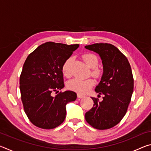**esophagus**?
Returning <instances> with one entry per match:
<instances>
[{"mask_svg": "<svg viewBox=\"0 0 151 151\" xmlns=\"http://www.w3.org/2000/svg\"><path fill=\"white\" fill-rule=\"evenodd\" d=\"M84 96H85L83 95V94H77V97H78V98H79V99H82V98H83Z\"/></svg>", "mask_w": 151, "mask_h": 151, "instance_id": "1", "label": "esophagus"}]
</instances>
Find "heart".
Masks as SVG:
<instances>
[{
    "instance_id": "obj_1",
    "label": "heart",
    "mask_w": 151,
    "mask_h": 151,
    "mask_svg": "<svg viewBox=\"0 0 151 151\" xmlns=\"http://www.w3.org/2000/svg\"><path fill=\"white\" fill-rule=\"evenodd\" d=\"M83 58L89 67L92 68V75L98 78L102 75V70L97 67L99 65V60L96 56L92 53H86L83 56ZM73 57H68L65 60L62 66V72L64 76L69 77L70 76V65L73 61ZM94 81L93 78L78 79L74 78L68 82L67 87L70 90L76 92L80 94H85L93 87Z\"/></svg>"
}]
</instances>
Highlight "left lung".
I'll return each instance as SVG.
<instances>
[{"instance_id":"1","label":"left lung","mask_w":151,"mask_h":151,"mask_svg":"<svg viewBox=\"0 0 151 151\" xmlns=\"http://www.w3.org/2000/svg\"><path fill=\"white\" fill-rule=\"evenodd\" d=\"M85 47L101 58L103 73L95 92L104 95L102 101L92 97L93 106L85 113V119L94 129H111L123 118L131 102L134 88L131 65L127 57L111 44L95 43Z\"/></svg>"}]
</instances>
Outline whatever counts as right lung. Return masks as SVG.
Listing matches in <instances>:
<instances>
[{
  "instance_id": "obj_1",
  "label": "right lung",
  "mask_w": 151,
  "mask_h": 151,
  "mask_svg": "<svg viewBox=\"0 0 151 151\" xmlns=\"http://www.w3.org/2000/svg\"><path fill=\"white\" fill-rule=\"evenodd\" d=\"M79 45L47 42L28 56L20 76V90L24 110L36 127L55 129L65 121L66 105L76 99V93L64 88L62 66Z\"/></svg>"
}]
</instances>
